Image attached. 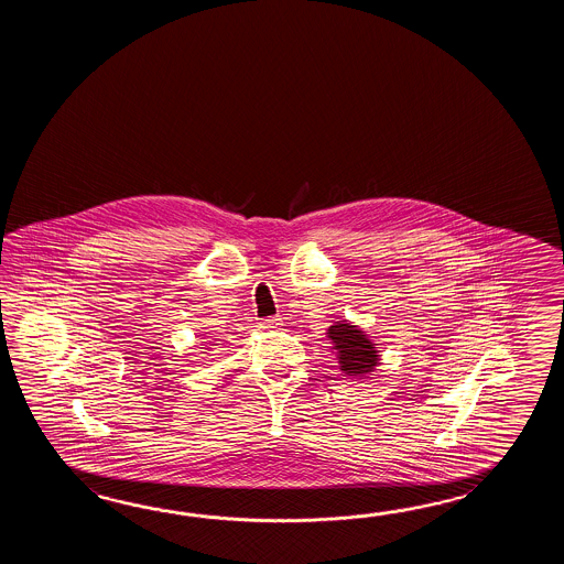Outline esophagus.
I'll use <instances>...</instances> for the list:
<instances>
[{
    "label": "esophagus",
    "instance_id": "esophagus-1",
    "mask_svg": "<svg viewBox=\"0 0 564 564\" xmlns=\"http://www.w3.org/2000/svg\"><path fill=\"white\" fill-rule=\"evenodd\" d=\"M280 321H282L280 316H270V318H265V328H274V326H278V324H280Z\"/></svg>",
    "mask_w": 564,
    "mask_h": 564
}]
</instances>
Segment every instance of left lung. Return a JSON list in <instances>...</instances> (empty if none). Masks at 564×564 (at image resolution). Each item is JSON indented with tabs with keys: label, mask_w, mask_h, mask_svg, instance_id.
Masks as SVG:
<instances>
[{
	"label": "left lung",
	"mask_w": 564,
	"mask_h": 564,
	"mask_svg": "<svg viewBox=\"0 0 564 564\" xmlns=\"http://www.w3.org/2000/svg\"><path fill=\"white\" fill-rule=\"evenodd\" d=\"M326 336L333 340L336 350V359L340 365V371L348 377H365L377 367L379 362V352L369 340V336L365 335L355 324L336 323L328 328Z\"/></svg>",
	"instance_id": "1"
}]
</instances>
